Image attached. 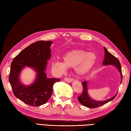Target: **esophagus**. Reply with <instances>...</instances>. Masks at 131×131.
I'll return each mask as SVG.
<instances>
[{"label":"esophagus","instance_id":"1","mask_svg":"<svg viewBox=\"0 0 131 131\" xmlns=\"http://www.w3.org/2000/svg\"><path fill=\"white\" fill-rule=\"evenodd\" d=\"M64 81H66V82H67L68 83H71V82L73 81V79L72 78H64Z\"/></svg>","mask_w":131,"mask_h":131}]
</instances>
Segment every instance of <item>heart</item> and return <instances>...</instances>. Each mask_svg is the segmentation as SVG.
<instances>
[{
	"instance_id": "b5f03b06",
	"label": "heart",
	"mask_w": 131,
	"mask_h": 131,
	"mask_svg": "<svg viewBox=\"0 0 131 131\" xmlns=\"http://www.w3.org/2000/svg\"><path fill=\"white\" fill-rule=\"evenodd\" d=\"M97 59V56L95 53H88L82 50H72L64 55L63 62L54 61L52 67L60 74L65 72L67 68L75 67L77 73L80 75H83L93 69Z\"/></svg>"
}]
</instances>
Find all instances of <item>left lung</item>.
I'll return each instance as SVG.
<instances>
[{
  "instance_id": "left-lung-1",
  "label": "left lung",
  "mask_w": 131,
  "mask_h": 131,
  "mask_svg": "<svg viewBox=\"0 0 131 131\" xmlns=\"http://www.w3.org/2000/svg\"><path fill=\"white\" fill-rule=\"evenodd\" d=\"M104 59L103 61V66H114V67L118 70L121 75V81L120 83L122 82V80H123V75H122V71H121V67L119 61H118L116 57H114L111 53H110L107 50L105 47H104ZM83 85V92L80 96L78 97V101L80 102L81 104L83 105L85 107H87L88 108H96L98 107L101 106L102 105L106 104L107 103L113 100L116 97L117 93L113 96V97L108 99L107 100H102V101H98L90 97L88 94V81H85L84 82H82Z\"/></svg>"
}]
</instances>
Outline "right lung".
<instances>
[{
	"label": "right lung",
	"mask_w": 131,
	"mask_h": 131,
	"mask_svg": "<svg viewBox=\"0 0 131 131\" xmlns=\"http://www.w3.org/2000/svg\"><path fill=\"white\" fill-rule=\"evenodd\" d=\"M51 41L40 40L23 50L12 61L8 80L14 95L24 103L31 106L45 104L53 93V85L60 80L47 77L48 61L51 57ZM32 68L36 78L30 85H24L20 81V74L25 67Z\"/></svg>",
	"instance_id": "1"
}]
</instances>
